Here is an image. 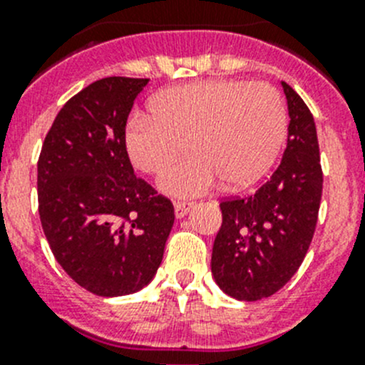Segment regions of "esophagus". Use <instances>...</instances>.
I'll return each instance as SVG.
<instances>
[{"label": "esophagus", "instance_id": "esophagus-1", "mask_svg": "<svg viewBox=\"0 0 365 365\" xmlns=\"http://www.w3.org/2000/svg\"><path fill=\"white\" fill-rule=\"evenodd\" d=\"M192 206H194L192 201H176L175 203L176 219H182V217H185L187 213L190 212V208H192Z\"/></svg>", "mask_w": 365, "mask_h": 365}]
</instances>
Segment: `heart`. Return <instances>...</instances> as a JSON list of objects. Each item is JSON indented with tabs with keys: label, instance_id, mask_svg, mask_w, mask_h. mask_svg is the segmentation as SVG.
Masks as SVG:
<instances>
[{
	"label": "heart",
	"instance_id": "heart-1",
	"mask_svg": "<svg viewBox=\"0 0 365 365\" xmlns=\"http://www.w3.org/2000/svg\"><path fill=\"white\" fill-rule=\"evenodd\" d=\"M288 113L267 83L205 81L160 91L148 114H134L123 134L138 171L160 175L187 153L189 160L160 178L175 197H194L220 180L227 187L256 182L274 164L286 135Z\"/></svg>",
	"mask_w": 365,
	"mask_h": 365
}]
</instances>
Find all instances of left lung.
Segmentation results:
<instances>
[{
    "instance_id": "obj_1",
    "label": "left lung",
    "mask_w": 365,
    "mask_h": 365,
    "mask_svg": "<svg viewBox=\"0 0 365 365\" xmlns=\"http://www.w3.org/2000/svg\"><path fill=\"white\" fill-rule=\"evenodd\" d=\"M281 86L289 114L281 164L252 196L220 203L212 275L237 300L277 293L297 274L318 222L323 173L314 118L289 84L282 81Z\"/></svg>"
}]
</instances>
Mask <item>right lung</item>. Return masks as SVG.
Returning <instances> with one entry per match:
<instances>
[{
  "label": "right lung",
  "mask_w": 365,
  "mask_h": 365,
  "mask_svg": "<svg viewBox=\"0 0 365 365\" xmlns=\"http://www.w3.org/2000/svg\"><path fill=\"white\" fill-rule=\"evenodd\" d=\"M148 79L106 77L73 95L38 157V213L65 272L98 297L130 295L157 274L175 222L168 197L134 175L127 118Z\"/></svg>",
  "instance_id": "add662e5"
}]
</instances>
